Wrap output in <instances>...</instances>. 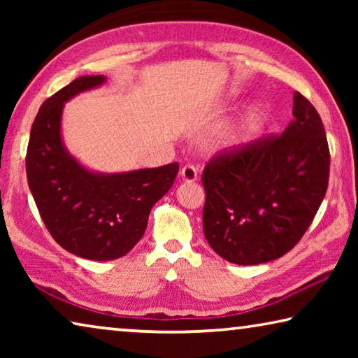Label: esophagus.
Listing matches in <instances>:
<instances>
[{"instance_id":"34e87169","label":"esophagus","mask_w":358,"mask_h":358,"mask_svg":"<svg viewBox=\"0 0 358 358\" xmlns=\"http://www.w3.org/2000/svg\"><path fill=\"white\" fill-rule=\"evenodd\" d=\"M180 177L183 181H186V183H192V181L197 180V167L192 164H186L185 167H181Z\"/></svg>"}]
</instances>
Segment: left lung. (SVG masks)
<instances>
[{"instance_id": "left-lung-1", "label": "left lung", "mask_w": 358, "mask_h": 358, "mask_svg": "<svg viewBox=\"0 0 358 358\" xmlns=\"http://www.w3.org/2000/svg\"><path fill=\"white\" fill-rule=\"evenodd\" d=\"M292 115L282 134L224 150L203 169V234L229 262L257 265L284 256L324 201L330 151L322 120L299 92Z\"/></svg>"}]
</instances>
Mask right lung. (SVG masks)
I'll return each instance as SVG.
<instances>
[{"label": "right lung", "instance_id": "obj_1", "mask_svg": "<svg viewBox=\"0 0 358 358\" xmlns=\"http://www.w3.org/2000/svg\"><path fill=\"white\" fill-rule=\"evenodd\" d=\"M78 77L41 106L29 132L27 178L53 240L90 260L123 257L143 237L153 205L171 189L178 162L126 173L90 172L66 151L62 113L66 101L104 83Z\"/></svg>", "mask_w": 358, "mask_h": 358}]
</instances>
